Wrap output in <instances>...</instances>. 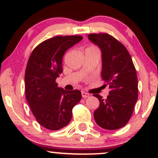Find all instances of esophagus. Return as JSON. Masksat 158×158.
Instances as JSON below:
<instances>
[{
    "label": "esophagus",
    "mask_w": 158,
    "mask_h": 158,
    "mask_svg": "<svg viewBox=\"0 0 158 158\" xmlns=\"http://www.w3.org/2000/svg\"><path fill=\"white\" fill-rule=\"evenodd\" d=\"M89 96H90L89 94L86 93V92L85 91H81V97H82V98H84V99L89 97Z\"/></svg>",
    "instance_id": "1"
}]
</instances>
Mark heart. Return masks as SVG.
I'll return each mask as SVG.
<instances>
[{
    "mask_svg": "<svg viewBox=\"0 0 158 158\" xmlns=\"http://www.w3.org/2000/svg\"><path fill=\"white\" fill-rule=\"evenodd\" d=\"M89 48H94V47H89Z\"/></svg>",
    "mask_w": 158,
    "mask_h": 158,
    "instance_id": "1",
    "label": "heart"
}]
</instances>
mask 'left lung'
<instances>
[{"label":"left lung","instance_id":"obj_1","mask_svg":"<svg viewBox=\"0 0 158 158\" xmlns=\"http://www.w3.org/2000/svg\"><path fill=\"white\" fill-rule=\"evenodd\" d=\"M88 39L102 52V79L110 89L106 99L99 94V106L94 112L96 123L107 130L121 128L131 118L138 97L136 69L126 47L107 33H93Z\"/></svg>","mask_w":158,"mask_h":158}]
</instances>
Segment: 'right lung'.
<instances>
[{
	"label": "right lung",
	"instance_id": "1",
	"mask_svg": "<svg viewBox=\"0 0 158 158\" xmlns=\"http://www.w3.org/2000/svg\"><path fill=\"white\" fill-rule=\"evenodd\" d=\"M82 39L80 35L56 36L32 50L25 71V94L41 126L56 131L68 126L72 109L81 99L80 90L59 88L56 78L62 73L64 52Z\"/></svg>",
	"mask_w": 158,
	"mask_h": 158
}]
</instances>
